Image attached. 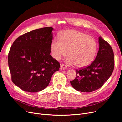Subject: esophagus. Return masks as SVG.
<instances>
[{"label":"esophagus","mask_w":122,"mask_h":122,"mask_svg":"<svg viewBox=\"0 0 122 122\" xmlns=\"http://www.w3.org/2000/svg\"><path fill=\"white\" fill-rule=\"evenodd\" d=\"M61 70H65L67 69V67H66V66L64 65V64H61Z\"/></svg>","instance_id":"obj_1"}]
</instances>
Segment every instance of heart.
Returning <instances> with one entry per match:
<instances>
[{
    "label": "heart",
    "mask_w": 122,
    "mask_h": 122,
    "mask_svg": "<svg viewBox=\"0 0 122 122\" xmlns=\"http://www.w3.org/2000/svg\"><path fill=\"white\" fill-rule=\"evenodd\" d=\"M54 58L60 60L67 54L66 62L68 65H75L82 68L91 64L94 60L97 50V44L94 38L82 32L68 30L54 39L50 46Z\"/></svg>",
    "instance_id": "b5f03b06"
}]
</instances>
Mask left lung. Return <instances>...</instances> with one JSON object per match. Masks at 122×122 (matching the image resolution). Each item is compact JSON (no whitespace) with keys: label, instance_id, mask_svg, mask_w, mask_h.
Here are the masks:
<instances>
[{"label":"left lung","instance_id":"1","mask_svg":"<svg viewBox=\"0 0 122 122\" xmlns=\"http://www.w3.org/2000/svg\"><path fill=\"white\" fill-rule=\"evenodd\" d=\"M99 49L95 60L89 66L76 70V78L70 81L77 91L90 93L100 88L112 74L114 67L112 48L101 36Z\"/></svg>","mask_w":122,"mask_h":122}]
</instances>
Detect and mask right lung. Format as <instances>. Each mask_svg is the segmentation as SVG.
Wrapping results in <instances>:
<instances>
[{
  "label": "right lung",
  "instance_id": "right-lung-1",
  "mask_svg": "<svg viewBox=\"0 0 122 122\" xmlns=\"http://www.w3.org/2000/svg\"><path fill=\"white\" fill-rule=\"evenodd\" d=\"M53 28L35 29L20 36L13 43L8 55L13 82L30 93L41 91L48 86L60 64L50 54Z\"/></svg>",
  "mask_w": 122,
  "mask_h": 122
}]
</instances>
